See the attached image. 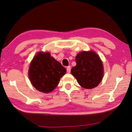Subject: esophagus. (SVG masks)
<instances>
[{"instance_id":"esophagus-1","label":"esophagus","mask_w":132,"mask_h":132,"mask_svg":"<svg viewBox=\"0 0 132 132\" xmlns=\"http://www.w3.org/2000/svg\"><path fill=\"white\" fill-rule=\"evenodd\" d=\"M66 70H67V72H68V73H70V71H71V67H70V66H68V67H67Z\"/></svg>"}]
</instances>
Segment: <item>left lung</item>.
Returning <instances> with one entry per match:
<instances>
[{"label":"left lung","instance_id":"left-lung-1","mask_svg":"<svg viewBox=\"0 0 132 132\" xmlns=\"http://www.w3.org/2000/svg\"><path fill=\"white\" fill-rule=\"evenodd\" d=\"M76 66L71 70L78 83L85 89L97 87L103 76V67L99 56L93 51H82L76 57Z\"/></svg>","mask_w":132,"mask_h":132}]
</instances>
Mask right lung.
Wrapping results in <instances>:
<instances>
[{
    "label": "right lung",
    "instance_id": "add662e5",
    "mask_svg": "<svg viewBox=\"0 0 132 132\" xmlns=\"http://www.w3.org/2000/svg\"><path fill=\"white\" fill-rule=\"evenodd\" d=\"M66 72V69L51 57L49 52H40L31 62L29 77L36 89L49 93L58 86L60 78Z\"/></svg>",
    "mask_w": 132,
    "mask_h": 132
}]
</instances>
